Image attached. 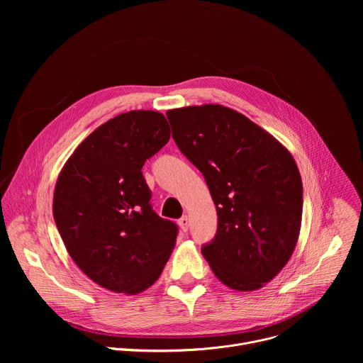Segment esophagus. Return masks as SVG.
Masks as SVG:
<instances>
[{
	"label": "esophagus",
	"instance_id": "esophagus-1",
	"mask_svg": "<svg viewBox=\"0 0 363 363\" xmlns=\"http://www.w3.org/2000/svg\"><path fill=\"white\" fill-rule=\"evenodd\" d=\"M178 225H179V228H181L182 233H186V231H188V227H189V218H188L186 216L182 217V218L178 221Z\"/></svg>",
	"mask_w": 363,
	"mask_h": 363
}]
</instances>
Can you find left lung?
<instances>
[{"label": "left lung", "instance_id": "left-lung-1", "mask_svg": "<svg viewBox=\"0 0 363 363\" xmlns=\"http://www.w3.org/2000/svg\"><path fill=\"white\" fill-rule=\"evenodd\" d=\"M181 152L202 172L218 228L202 247L216 277L237 291L272 281L296 248L303 185L289 149L242 113L223 105L167 112Z\"/></svg>", "mask_w": 363, "mask_h": 363}]
</instances>
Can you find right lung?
<instances>
[{
	"mask_svg": "<svg viewBox=\"0 0 363 363\" xmlns=\"http://www.w3.org/2000/svg\"><path fill=\"white\" fill-rule=\"evenodd\" d=\"M169 138L160 112L121 113L91 132L57 177L53 216L66 250L111 291L149 289L175 247L178 228L153 213L140 171Z\"/></svg>",
	"mask_w": 363,
	"mask_h": 363,
	"instance_id": "1",
	"label": "right lung"
}]
</instances>
